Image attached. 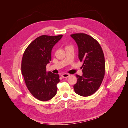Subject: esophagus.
Returning a JSON list of instances; mask_svg holds the SVG:
<instances>
[{
	"label": "esophagus",
	"mask_w": 128,
	"mask_h": 128,
	"mask_svg": "<svg viewBox=\"0 0 128 128\" xmlns=\"http://www.w3.org/2000/svg\"><path fill=\"white\" fill-rule=\"evenodd\" d=\"M70 76V74H66V73L64 74H62V75H61L62 77V78H68V77H69Z\"/></svg>",
	"instance_id": "1"
}]
</instances>
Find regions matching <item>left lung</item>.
<instances>
[{
	"label": "left lung",
	"mask_w": 128,
	"mask_h": 128,
	"mask_svg": "<svg viewBox=\"0 0 128 128\" xmlns=\"http://www.w3.org/2000/svg\"><path fill=\"white\" fill-rule=\"evenodd\" d=\"M78 48V58L83 62V75H76L75 92L83 96H90L101 86L105 74V62L101 46L94 38L85 34L71 35Z\"/></svg>",
	"instance_id": "1"
}]
</instances>
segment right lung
Returning <instances> with one entry per match:
<instances>
[{
	"mask_svg": "<svg viewBox=\"0 0 128 128\" xmlns=\"http://www.w3.org/2000/svg\"><path fill=\"white\" fill-rule=\"evenodd\" d=\"M62 35H43L37 38L26 48L22 60L21 70L27 88L38 100L45 102L54 96L60 82L58 74L46 72L52 59V50Z\"/></svg>",
	"mask_w": 128,
	"mask_h": 128,
	"instance_id": "add662e5",
	"label": "right lung"
}]
</instances>
